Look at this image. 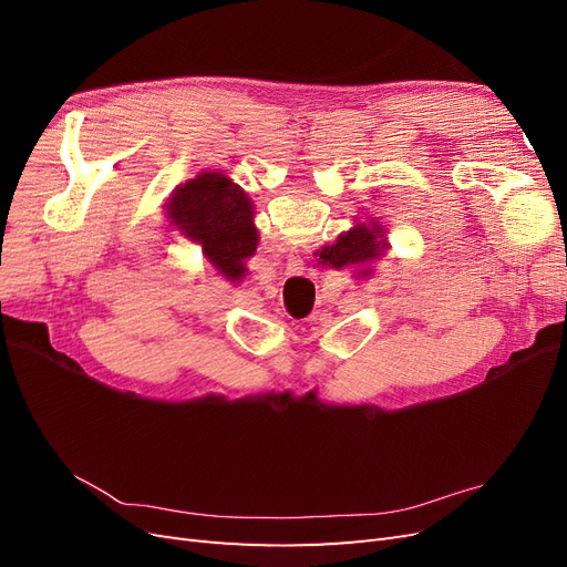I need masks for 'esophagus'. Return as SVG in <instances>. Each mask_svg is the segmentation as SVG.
Listing matches in <instances>:
<instances>
[{
  "instance_id": "34e87169",
  "label": "esophagus",
  "mask_w": 567,
  "mask_h": 567,
  "mask_svg": "<svg viewBox=\"0 0 567 567\" xmlns=\"http://www.w3.org/2000/svg\"><path fill=\"white\" fill-rule=\"evenodd\" d=\"M305 265H302V257L296 250H288L286 255V274L288 277H293V274H302Z\"/></svg>"
}]
</instances>
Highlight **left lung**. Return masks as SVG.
Instances as JSON below:
<instances>
[{"label": "left lung", "instance_id": "1", "mask_svg": "<svg viewBox=\"0 0 567 567\" xmlns=\"http://www.w3.org/2000/svg\"><path fill=\"white\" fill-rule=\"evenodd\" d=\"M163 208L169 227L198 244L221 277L234 284L246 277V260L255 255L260 234L252 198L227 169H205L177 184Z\"/></svg>", "mask_w": 567, "mask_h": 567}]
</instances>
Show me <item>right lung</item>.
<instances>
[{
    "instance_id": "1",
    "label": "right lung",
    "mask_w": 567,
    "mask_h": 567,
    "mask_svg": "<svg viewBox=\"0 0 567 567\" xmlns=\"http://www.w3.org/2000/svg\"><path fill=\"white\" fill-rule=\"evenodd\" d=\"M362 210H369V208H362ZM388 227L390 225L383 221V217H375L371 213L357 215L354 225L348 231H342L331 246H323L321 250L315 252V257H319L317 262L321 267H331V269H352L354 277L359 279L371 277L373 274L371 265L379 262L381 257H385L390 250Z\"/></svg>"
}]
</instances>
